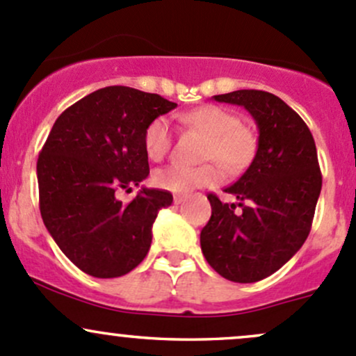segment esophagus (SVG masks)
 I'll return each mask as SVG.
<instances>
[{
  "instance_id": "34e87169",
  "label": "esophagus",
  "mask_w": 356,
  "mask_h": 356,
  "mask_svg": "<svg viewBox=\"0 0 356 356\" xmlns=\"http://www.w3.org/2000/svg\"><path fill=\"white\" fill-rule=\"evenodd\" d=\"M184 201V196H174V204H181Z\"/></svg>"
}]
</instances>
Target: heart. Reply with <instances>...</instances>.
I'll list each match as a JSON object with an SVG mask.
<instances>
[{
    "instance_id": "b5f03b06",
    "label": "heart",
    "mask_w": 356,
    "mask_h": 356,
    "mask_svg": "<svg viewBox=\"0 0 356 356\" xmlns=\"http://www.w3.org/2000/svg\"><path fill=\"white\" fill-rule=\"evenodd\" d=\"M181 121L189 128L200 131L204 141L201 160L215 162L230 174H238L250 165L257 152L256 133L249 126L241 124L235 112L218 106H201L181 115ZM145 152L153 162H160L172 145L170 122L165 118L153 119L145 131ZM222 174L215 165L186 167L168 165L153 174V184L168 193L184 194L197 188L216 184Z\"/></svg>"
}]
</instances>
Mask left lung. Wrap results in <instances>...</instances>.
Segmentation results:
<instances>
[{"instance_id": "left-lung-1", "label": "left lung", "mask_w": 356, "mask_h": 356, "mask_svg": "<svg viewBox=\"0 0 356 356\" xmlns=\"http://www.w3.org/2000/svg\"><path fill=\"white\" fill-rule=\"evenodd\" d=\"M213 99L244 107L259 138L252 163L225 189L237 203L208 196L201 250L220 276L254 283L288 263L309 235L323 188L316 143L300 115L273 93L235 90Z\"/></svg>"}]
</instances>
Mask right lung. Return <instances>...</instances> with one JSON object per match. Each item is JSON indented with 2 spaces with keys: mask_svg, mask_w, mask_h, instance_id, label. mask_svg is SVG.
<instances>
[{
  "mask_svg": "<svg viewBox=\"0 0 356 356\" xmlns=\"http://www.w3.org/2000/svg\"><path fill=\"white\" fill-rule=\"evenodd\" d=\"M177 104L129 87H106L68 107L37 160L40 215L59 249L95 278H118L148 254L152 227L172 204L168 191L148 189L124 204L119 191L148 177V124Z\"/></svg>",
  "mask_w": 356,
  "mask_h": 356,
  "instance_id": "add662e5",
  "label": "right lung"
}]
</instances>
